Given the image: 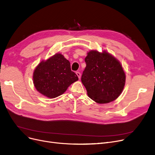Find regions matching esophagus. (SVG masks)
<instances>
[{"mask_svg": "<svg viewBox=\"0 0 155 155\" xmlns=\"http://www.w3.org/2000/svg\"><path fill=\"white\" fill-rule=\"evenodd\" d=\"M76 74H77V75L78 76V78H80V77H81V74H80V73L78 72V71H77Z\"/></svg>", "mask_w": 155, "mask_h": 155, "instance_id": "esophagus-1", "label": "esophagus"}]
</instances>
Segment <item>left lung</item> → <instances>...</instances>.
Returning <instances> with one entry per match:
<instances>
[{"instance_id":"1","label":"left lung","mask_w":155,"mask_h":155,"mask_svg":"<svg viewBox=\"0 0 155 155\" xmlns=\"http://www.w3.org/2000/svg\"><path fill=\"white\" fill-rule=\"evenodd\" d=\"M81 80L88 96L99 104L115 100L122 93L125 74L120 62L109 53L91 51L85 58Z\"/></svg>"}]
</instances>
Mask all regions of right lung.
<instances>
[{
    "label": "right lung",
    "instance_id": "add662e5",
    "mask_svg": "<svg viewBox=\"0 0 155 155\" xmlns=\"http://www.w3.org/2000/svg\"><path fill=\"white\" fill-rule=\"evenodd\" d=\"M33 78L36 89L49 98L61 95L78 80L75 73L71 71L68 60L61 54L40 62L33 73Z\"/></svg>",
    "mask_w": 155,
    "mask_h": 155
}]
</instances>
